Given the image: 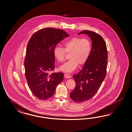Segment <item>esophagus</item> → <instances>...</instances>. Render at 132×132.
<instances>
[{"label":"esophagus","mask_w":132,"mask_h":132,"mask_svg":"<svg viewBox=\"0 0 132 132\" xmlns=\"http://www.w3.org/2000/svg\"><path fill=\"white\" fill-rule=\"evenodd\" d=\"M64 77L66 78H70L71 77V76L70 75H69L68 73H65L64 75Z\"/></svg>","instance_id":"34e87169"}]
</instances>
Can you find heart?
<instances>
[{"mask_svg": "<svg viewBox=\"0 0 132 132\" xmlns=\"http://www.w3.org/2000/svg\"><path fill=\"white\" fill-rule=\"evenodd\" d=\"M64 48L55 46L53 51L55 59L59 62H63L67 53L70 54V60L60 66L59 70L65 73H71L77 68L78 64L85 63L91 53L92 45L88 38L75 37L65 42Z\"/></svg>", "mask_w": 132, "mask_h": 132, "instance_id": "heart-1", "label": "heart"}]
</instances>
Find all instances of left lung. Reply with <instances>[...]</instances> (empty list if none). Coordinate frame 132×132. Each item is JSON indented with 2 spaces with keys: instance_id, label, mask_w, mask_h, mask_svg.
I'll return each instance as SVG.
<instances>
[{
  "instance_id": "8db88e82",
  "label": "left lung",
  "mask_w": 132,
  "mask_h": 132,
  "mask_svg": "<svg viewBox=\"0 0 132 132\" xmlns=\"http://www.w3.org/2000/svg\"><path fill=\"white\" fill-rule=\"evenodd\" d=\"M87 34L92 41L90 56L82 70L73 78L76 87L70 93L74 101L82 102L92 98L99 90L106 75L108 53L104 39L99 34L85 30L79 32Z\"/></svg>"
}]
</instances>
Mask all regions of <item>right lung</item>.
<instances>
[{"label": "right lung", "mask_w": 132, "mask_h": 132, "mask_svg": "<svg viewBox=\"0 0 132 132\" xmlns=\"http://www.w3.org/2000/svg\"><path fill=\"white\" fill-rule=\"evenodd\" d=\"M68 34L63 30L46 28L35 32L28 43L24 60L25 75L33 95L47 100L55 93L63 79V73H49L55 68L53 51Z\"/></svg>", "instance_id": "right-lung-1"}]
</instances>
